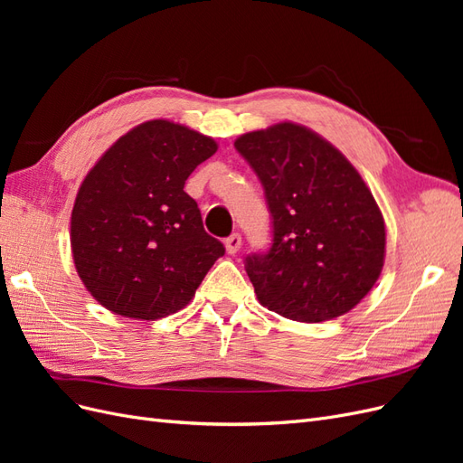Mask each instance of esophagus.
I'll use <instances>...</instances> for the list:
<instances>
[{
  "mask_svg": "<svg viewBox=\"0 0 463 463\" xmlns=\"http://www.w3.org/2000/svg\"><path fill=\"white\" fill-rule=\"evenodd\" d=\"M241 249V235L240 233H232L226 240V250L230 255H235L237 250Z\"/></svg>",
  "mask_w": 463,
  "mask_h": 463,
  "instance_id": "obj_1",
  "label": "esophagus"
}]
</instances>
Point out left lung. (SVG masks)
Here are the masks:
<instances>
[{"mask_svg": "<svg viewBox=\"0 0 463 463\" xmlns=\"http://www.w3.org/2000/svg\"><path fill=\"white\" fill-rule=\"evenodd\" d=\"M272 214V247L245 259L262 307L298 322L349 313L383 272L386 228L344 154L305 125L282 121L235 138Z\"/></svg>", "mask_w": 463, "mask_h": 463, "instance_id": "1", "label": "left lung"}]
</instances>
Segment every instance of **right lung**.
<instances>
[{
  "instance_id": "right-lung-1",
  "label": "right lung",
  "mask_w": 463,
  "mask_h": 463,
  "mask_svg": "<svg viewBox=\"0 0 463 463\" xmlns=\"http://www.w3.org/2000/svg\"><path fill=\"white\" fill-rule=\"evenodd\" d=\"M214 138L167 119L119 137L82 181L71 213L79 278L108 311L156 320L193 299L226 249L184 191Z\"/></svg>"
}]
</instances>
